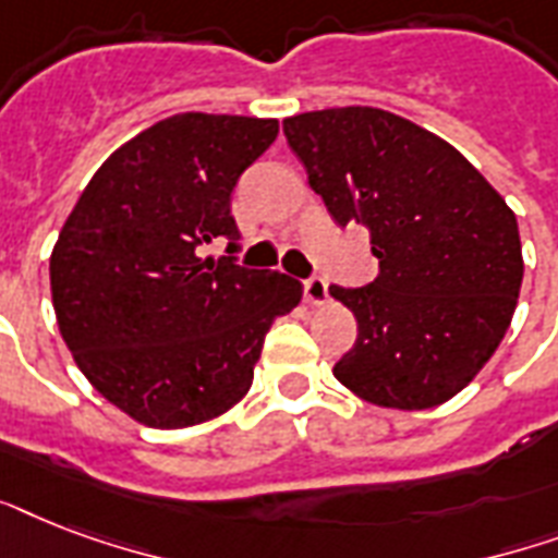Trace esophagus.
Here are the masks:
<instances>
[{
    "instance_id": "esophagus-1",
    "label": "esophagus",
    "mask_w": 558,
    "mask_h": 558,
    "mask_svg": "<svg viewBox=\"0 0 558 558\" xmlns=\"http://www.w3.org/2000/svg\"><path fill=\"white\" fill-rule=\"evenodd\" d=\"M304 298L313 306H322L327 301V280L324 278H306L304 280Z\"/></svg>"
}]
</instances>
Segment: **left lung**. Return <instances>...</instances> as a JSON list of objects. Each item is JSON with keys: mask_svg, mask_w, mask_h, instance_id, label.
Wrapping results in <instances>:
<instances>
[{"mask_svg": "<svg viewBox=\"0 0 558 558\" xmlns=\"http://www.w3.org/2000/svg\"><path fill=\"white\" fill-rule=\"evenodd\" d=\"M283 133L330 217L367 226L379 260L367 287H330L359 324L336 379L381 408L442 405L512 322L524 278L515 214L449 142L385 109L304 112Z\"/></svg>", "mask_w": 558, "mask_h": 558, "instance_id": "left-lung-1", "label": "left lung"}]
</instances>
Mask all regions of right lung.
I'll return each mask as SVG.
<instances>
[{
    "mask_svg": "<svg viewBox=\"0 0 558 558\" xmlns=\"http://www.w3.org/2000/svg\"><path fill=\"white\" fill-rule=\"evenodd\" d=\"M278 138L275 118L182 112L118 147L51 252V301L92 388L135 423L187 428L248 393L271 322L301 283L205 245H240L231 191Z\"/></svg>",
    "mask_w": 558,
    "mask_h": 558,
    "instance_id": "obj_1",
    "label": "right lung"
}]
</instances>
